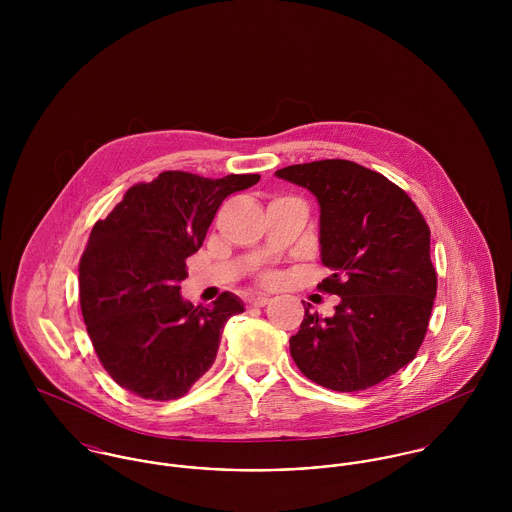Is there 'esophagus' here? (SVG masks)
<instances>
[{
	"label": "esophagus",
	"instance_id": "esophagus-1",
	"mask_svg": "<svg viewBox=\"0 0 512 512\" xmlns=\"http://www.w3.org/2000/svg\"><path fill=\"white\" fill-rule=\"evenodd\" d=\"M250 307H264V305H268L270 303V299L268 297H264V295H258V297H248V301H246Z\"/></svg>",
	"mask_w": 512,
	"mask_h": 512
}]
</instances>
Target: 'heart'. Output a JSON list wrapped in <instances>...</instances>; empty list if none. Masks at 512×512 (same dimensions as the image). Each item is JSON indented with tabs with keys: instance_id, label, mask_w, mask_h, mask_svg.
<instances>
[{
	"instance_id": "heart-1",
	"label": "heart",
	"mask_w": 512,
	"mask_h": 512,
	"mask_svg": "<svg viewBox=\"0 0 512 512\" xmlns=\"http://www.w3.org/2000/svg\"><path fill=\"white\" fill-rule=\"evenodd\" d=\"M262 282H264V284H274V282H276V274H272V272L264 274V276H262Z\"/></svg>"
}]
</instances>
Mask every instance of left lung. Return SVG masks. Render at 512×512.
Here are the masks:
<instances>
[{"instance_id":"8db88e82","label":"left lung","mask_w":512,"mask_h":512,"mask_svg":"<svg viewBox=\"0 0 512 512\" xmlns=\"http://www.w3.org/2000/svg\"><path fill=\"white\" fill-rule=\"evenodd\" d=\"M317 197L321 262L333 274L317 288L341 303L333 317L305 307L290 339L297 368L337 390H366L414 361L432 315L438 274L430 226L384 175L347 159L278 169Z\"/></svg>"}]
</instances>
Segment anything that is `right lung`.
<instances>
[{
	"instance_id": "right-lung-1",
	"label": "right lung",
	"mask_w": 512,
	"mask_h": 512,
	"mask_svg": "<svg viewBox=\"0 0 512 512\" xmlns=\"http://www.w3.org/2000/svg\"><path fill=\"white\" fill-rule=\"evenodd\" d=\"M258 181L163 171L94 224L78 264L80 309L100 363L122 388L175 400L215 363L222 329L244 305L224 292L195 307L179 284L222 201Z\"/></svg>"
}]
</instances>
